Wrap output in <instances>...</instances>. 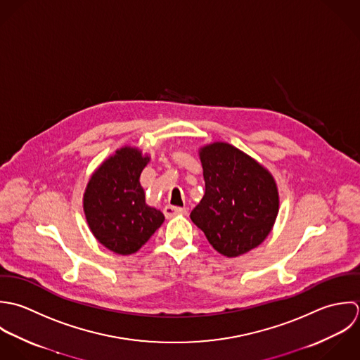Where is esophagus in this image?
Segmentation results:
<instances>
[{
    "instance_id": "1",
    "label": "esophagus",
    "mask_w": 360,
    "mask_h": 360,
    "mask_svg": "<svg viewBox=\"0 0 360 360\" xmlns=\"http://www.w3.org/2000/svg\"><path fill=\"white\" fill-rule=\"evenodd\" d=\"M188 210L184 209V207H175V206H165L164 207V214L167 218H171V217L176 216V214H186Z\"/></svg>"
}]
</instances>
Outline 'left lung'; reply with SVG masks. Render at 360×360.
I'll list each match as a JSON object with an SVG mask.
<instances>
[{
	"instance_id": "left-lung-1",
	"label": "left lung",
	"mask_w": 360,
	"mask_h": 360,
	"mask_svg": "<svg viewBox=\"0 0 360 360\" xmlns=\"http://www.w3.org/2000/svg\"><path fill=\"white\" fill-rule=\"evenodd\" d=\"M206 192L191 219L226 257L257 248L271 232L280 195L271 172L249 154L225 142L199 148Z\"/></svg>"
}]
</instances>
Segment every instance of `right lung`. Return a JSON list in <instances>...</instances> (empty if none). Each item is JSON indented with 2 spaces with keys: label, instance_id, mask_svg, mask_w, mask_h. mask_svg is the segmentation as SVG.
Masks as SVG:
<instances>
[{
  "label": "right lung",
  "instance_id": "right-lung-1",
  "mask_svg": "<svg viewBox=\"0 0 360 360\" xmlns=\"http://www.w3.org/2000/svg\"><path fill=\"white\" fill-rule=\"evenodd\" d=\"M150 155L132 146L117 148L91 174L83 212L94 238L108 250L138 252L164 222V214L146 205L141 174Z\"/></svg>",
  "mask_w": 360,
  "mask_h": 360
}]
</instances>
